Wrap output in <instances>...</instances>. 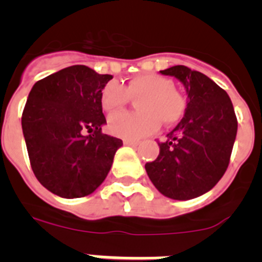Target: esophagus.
<instances>
[{
    "label": "esophagus",
    "instance_id": "obj_1",
    "mask_svg": "<svg viewBox=\"0 0 262 262\" xmlns=\"http://www.w3.org/2000/svg\"><path fill=\"white\" fill-rule=\"evenodd\" d=\"M123 144L131 145V147H136V145H139V142L138 140H123Z\"/></svg>",
    "mask_w": 262,
    "mask_h": 262
}]
</instances>
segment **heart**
<instances>
[{
	"instance_id": "obj_1",
	"label": "heart",
	"mask_w": 262,
	"mask_h": 262,
	"mask_svg": "<svg viewBox=\"0 0 262 262\" xmlns=\"http://www.w3.org/2000/svg\"><path fill=\"white\" fill-rule=\"evenodd\" d=\"M138 98L136 113L119 111L107 119V128L122 139H140L155 133L160 120L165 126L177 123L185 113V99L174 90L169 78L156 73H143L129 78L123 86L115 82L105 85L101 93V106L105 111L120 108L128 98Z\"/></svg>"
}]
</instances>
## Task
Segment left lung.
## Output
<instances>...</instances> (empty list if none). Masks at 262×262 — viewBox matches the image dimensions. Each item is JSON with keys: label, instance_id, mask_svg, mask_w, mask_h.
<instances>
[{"label": "left lung", "instance_id": "obj_1", "mask_svg": "<svg viewBox=\"0 0 262 262\" xmlns=\"http://www.w3.org/2000/svg\"><path fill=\"white\" fill-rule=\"evenodd\" d=\"M160 72L184 85L186 108L145 170L163 195L193 200L211 190L226 172L237 133L235 110L228 94L201 72L185 66Z\"/></svg>", "mask_w": 262, "mask_h": 262}]
</instances>
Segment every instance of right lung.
I'll return each instance as SVG.
<instances>
[{
  "mask_svg": "<svg viewBox=\"0 0 262 262\" xmlns=\"http://www.w3.org/2000/svg\"><path fill=\"white\" fill-rule=\"evenodd\" d=\"M113 78L72 66L38 81L22 114L34 174L51 193L80 198L97 190L123 142L102 134L101 93Z\"/></svg>",
  "mask_w": 262,
  "mask_h": 262,
  "instance_id": "1",
  "label": "right lung"
}]
</instances>
